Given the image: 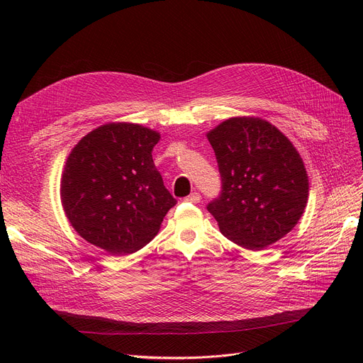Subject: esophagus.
Instances as JSON below:
<instances>
[{"label":"esophagus","instance_id":"obj_1","mask_svg":"<svg viewBox=\"0 0 363 363\" xmlns=\"http://www.w3.org/2000/svg\"><path fill=\"white\" fill-rule=\"evenodd\" d=\"M200 200H201V196L199 194V193H193L191 196H188L186 199H185V201H188V203H200Z\"/></svg>","mask_w":363,"mask_h":363}]
</instances>
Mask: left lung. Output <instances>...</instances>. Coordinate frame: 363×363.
I'll list each match as a JSON object with an SVG mask.
<instances>
[{
  "instance_id": "obj_1",
  "label": "left lung",
  "mask_w": 363,
  "mask_h": 363,
  "mask_svg": "<svg viewBox=\"0 0 363 363\" xmlns=\"http://www.w3.org/2000/svg\"><path fill=\"white\" fill-rule=\"evenodd\" d=\"M222 194L207 206L220 233L247 250L287 235L309 197L306 166L293 143L268 121L237 116L208 130Z\"/></svg>"
}]
</instances>
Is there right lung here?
<instances>
[{
	"label": "right lung",
	"mask_w": 363,
	"mask_h": 363,
	"mask_svg": "<svg viewBox=\"0 0 363 363\" xmlns=\"http://www.w3.org/2000/svg\"><path fill=\"white\" fill-rule=\"evenodd\" d=\"M155 129L110 122L76 144L60 179V199L73 230L99 249L122 256L155 238L177 200L164 188L151 151Z\"/></svg>",
	"instance_id": "obj_1"
}]
</instances>
